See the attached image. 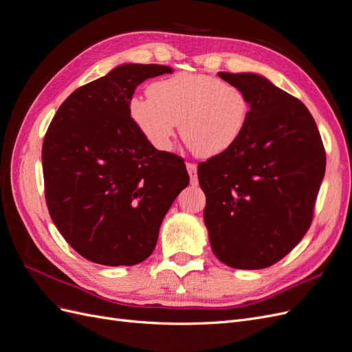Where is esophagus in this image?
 <instances>
[{
    "label": "esophagus",
    "mask_w": 352,
    "mask_h": 352,
    "mask_svg": "<svg viewBox=\"0 0 352 352\" xmlns=\"http://www.w3.org/2000/svg\"><path fill=\"white\" fill-rule=\"evenodd\" d=\"M186 170L190 177V185L198 184V175H197V164L194 163H186Z\"/></svg>",
    "instance_id": "esophagus-1"
}]
</instances>
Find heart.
<instances>
[{"mask_svg":"<svg viewBox=\"0 0 352 352\" xmlns=\"http://www.w3.org/2000/svg\"><path fill=\"white\" fill-rule=\"evenodd\" d=\"M136 95L129 114L155 150L172 146L176 124L188 148L198 157H214L236 144L247 127L251 104L235 83L208 74L176 73Z\"/></svg>","mask_w":352,"mask_h":352,"instance_id":"obj_1","label":"heart"}]
</instances>
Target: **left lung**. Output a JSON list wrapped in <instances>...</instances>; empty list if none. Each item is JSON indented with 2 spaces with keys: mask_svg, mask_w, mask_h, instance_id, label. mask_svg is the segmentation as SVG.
Instances as JSON below:
<instances>
[{
  "mask_svg": "<svg viewBox=\"0 0 352 352\" xmlns=\"http://www.w3.org/2000/svg\"><path fill=\"white\" fill-rule=\"evenodd\" d=\"M250 100L247 127L228 151L198 164L211 250L233 269L282 260L311 225L326 170L313 116L260 74L220 72Z\"/></svg>",
  "mask_w": 352,
  "mask_h": 352,
  "instance_id": "obj_1",
  "label": "left lung"
}]
</instances>
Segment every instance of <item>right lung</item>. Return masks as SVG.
Instances as JSON below:
<instances>
[{
	"label": "right lung",
	"mask_w": 352,
	"mask_h": 352,
	"mask_svg": "<svg viewBox=\"0 0 352 352\" xmlns=\"http://www.w3.org/2000/svg\"><path fill=\"white\" fill-rule=\"evenodd\" d=\"M173 70L122 65L72 92L42 144L50 216L70 247L102 265L151 255L162 221L189 176L184 158L138 131L129 101L144 80Z\"/></svg>",
	"instance_id": "obj_1"
}]
</instances>
